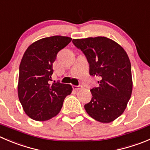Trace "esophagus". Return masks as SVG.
<instances>
[{
	"instance_id": "esophagus-1",
	"label": "esophagus",
	"mask_w": 150,
	"mask_h": 150,
	"mask_svg": "<svg viewBox=\"0 0 150 150\" xmlns=\"http://www.w3.org/2000/svg\"><path fill=\"white\" fill-rule=\"evenodd\" d=\"M73 88H74L75 91H78V90L82 89V85H78V86H76V85H74V86H73Z\"/></svg>"
}]
</instances>
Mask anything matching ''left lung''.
Wrapping results in <instances>:
<instances>
[{
	"label": "left lung",
	"instance_id": "8db88e82",
	"mask_svg": "<svg viewBox=\"0 0 150 150\" xmlns=\"http://www.w3.org/2000/svg\"><path fill=\"white\" fill-rule=\"evenodd\" d=\"M73 43L86 57L90 75L98 76L99 86L91 90L92 99L85 105L88 115L110 123L126 109L132 90L131 64L120 45L105 37L74 39Z\"/></svg>",
	"mask_w": 150,
	"mask_h": 150
}]
</instances>
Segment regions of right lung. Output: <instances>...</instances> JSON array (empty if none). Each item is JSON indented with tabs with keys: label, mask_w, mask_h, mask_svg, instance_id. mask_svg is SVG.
Here are the masks:
<instances>
[{
	"label": "right lung",
	"mask_w": 150,
	"mask_h": 150,
	"mask_svg": "<svg viewBox=\"0 0 150 150\" xmlns=\"http://www.w3.org/2000/svg\"><path fill=\"white\" fill-rule=\"evenodd\" d=\"M71 40L63 36L42 38L24 53L19 68L18 97L25 114L34 120L42 122L57 115L65 98L72 92L71 85L51 82L57 54Z\"/></svg>",
	"instance_id": "right-lung-1"
}]
</instances>
